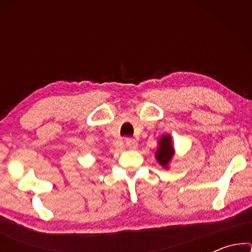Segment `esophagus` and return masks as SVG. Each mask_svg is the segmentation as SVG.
<instances>
[{
  "mask_svg": "<svg viewBox=\"0 0 252 252\" xmlns=\"http://www.w3.org/2000/svg\"><path fill=\"white\" fill-rule=\"evenodd\" d=\"M126 146L130 149V150H135L138 148V142L135 141L134 139L132 138H126Z\"/></svg>",
  "mask_w": 252,
  "mask_h": 252,
  "instance_id": "1",
  "label": "esophagus"
}]
</instances>
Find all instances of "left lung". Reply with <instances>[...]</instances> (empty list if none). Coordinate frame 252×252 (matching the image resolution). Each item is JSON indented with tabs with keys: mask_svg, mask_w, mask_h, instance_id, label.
I'll return each mask as SVG.
<instances>
[{
	"mask_svg": "<svg viewBox=\"0 0 252 252\" xmlns=\"http://www.w3.org/2000/svg\"><path fill=\"white\" fill-rule=\"evenodd\" d=\"M174 147L170 134H162L158 141V149L155 152L156 159L162 168L168 169L169 164L174 157Z\"/></svg>",
	"mask_w": 252,
	"mask_h": 252,
	"instance_id": "8db88e82",
	"label": "left lung"
}]
</instances>
